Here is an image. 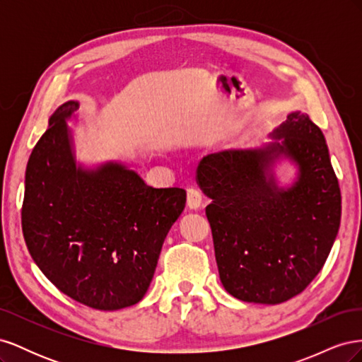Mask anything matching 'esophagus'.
Instances as JSON below:
<instances>
[{"mask_svg": "<svg viewBox=\"0 0 362 362\" xmlns=\"http://www.w3.org/2000/svg\"><path fill=\"white\" fill-rule=\"evenodd\" d=\"M201 205H202L201 192L196 189H189L187 190V206L190 208V210H198Z\"/></svg>", "mask_w": 362, "mask_h": 362, "instance_id": "esophagus-1", "label": "esophagus"}]
</instances>
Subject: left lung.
I'll list each match as a JSON object with an SVG mask.
<instances>
[{
	"mask_svg": "<svg viewBox=\"0 0 362 362\" xmlns=\"http://www.w3.org/2000/svg\"><path fill=\"white\" fill-rule=\"evenodd\" d=\"M259 148L210 154L196 181L211 199L218 276L243 302L276 305L302 293L319 275L341 221V193L322 129L308 115L293 112ZM296 166L284 188L276 160Z\"/></svg>",
	"mask_w": 362,
	"mask_h": 362,
	"instance_id": "8db88e82",
	"label": "left lung"
}]
</instances>
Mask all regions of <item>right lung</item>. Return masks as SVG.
Returning a JSON list of instances; mask_svg holds the SVG:
<instances>
[{
    "mask_svg": "<svg viewBox=\"0 0 362 362\" xmlns=\"http://www.w3.org/2000/svg\"><path fill=\"white\" fill-rule=\"evenodd\" d=\"M78 101L62 104L27 163L23 233L54 286L95 310L144 299L185 190L154 189L117 161L76 163L68 127Z\"/></svg>",
    "mask_w": 362,
    "mask_h": 362,
    "instance_id": "1",
    "label": "right lung"
}]
</instances>
